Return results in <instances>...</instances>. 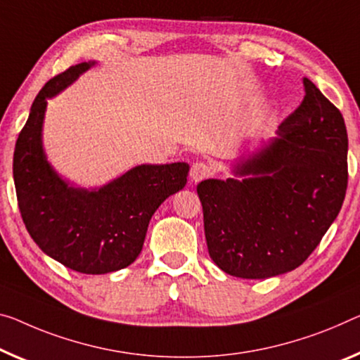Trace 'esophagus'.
<instances>
[{
	"label": "esophagus",
	"instance_id": "1",
	"mask_svg": "<svg viewBox=\"0 0 360 360\" xmlns=\"http://www.w3.org/2000/svg\"><path fill=\"white\" fill-rule=\"evenodd\" d=\"M214 174V169L211 164L204 162V161H198L191 165L190 170V176L193 181H201L204 179H209Z\"/></svg>",
	"mask_w": 360,
	"mask_h": 360
}]
</instances>
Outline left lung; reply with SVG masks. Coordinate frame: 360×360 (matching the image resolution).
I'll return each mask as SVG.
<instances>
[{
  "mask_svg": "<svg viewBox=\"0 0 360 360\" xmlns=\"http://www.w3.org/2000/svg\"><path fill=\"white\" fill-rule=\"evenodd\" d=\"M302 103L278 138L238 165L241 181L196 186L212 261L240 278H269L311 256L347 188V131L340 109L304 77Z\"/></svg>",
  "mask_w": 360,
  "mask_h": 360,
  "instance_id": "8db88e82",
  "label": "left lung"
}]
</instances>
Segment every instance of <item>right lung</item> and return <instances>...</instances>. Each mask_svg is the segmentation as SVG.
Masks as SVG:
<instances>
[{"instance_id":"right-lung-1","label":"right lung","mask_w":360,"mask_h":360,"mask_svg":"<svg viewBox=\"0 0 360 360\" xmlns=\"http://www.w3.org/2000/svg\"><path fill=\"white\" fill-rule=\"evenodd\" d=\"M93 64L70 65L41 88L15 141L13 174L20 217L38 248L75 272L101 275L135 261L153 214L186 185L190 167L138 165L98 191L75 190L53 172L41 149L46 98Z\"/></svg>"}]
</instances>
